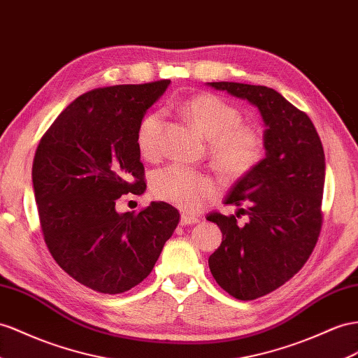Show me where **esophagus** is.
Masks as SVG:
<instances>
[{
	"mask_svg": "<svg viewBox=\"0 0 358 358\" xmlns=\"http://www.w3.org/2000/svg\"><path fill=\"white\" fill-rule=\"evenodd\" d=\"M198 222H199V219L194 215H187V213L181 215V225H194Z\"/></svg>",
	"mask_w": 358,
	"mask_h": 358,
	"instance_id": "1",
	"label": "esophagus"
}]
</instances>
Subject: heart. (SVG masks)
<instances>
[{
	"instance_id": "1",
	"label": "heart",
	"mask_w": 358,
	"mask_h": 358,
	"mask_svg": "<svg viewBox=\"0 0 358 358\" xmlns=\"http://www.w3.org/2000/svg\"><path fill=\"white\" fill-rule=\"evenodd\" d=\"M182 113L210 139V155L219 172L230 178L248 176L264 157L263 134L242 124V112L213 94H201L182 104ZM162 112H151L137 127L136 142L142 157L154 159L160 150ZM151 190L155 198L185 210H196L216 195V185L207 173L180 163L154 172Z\"/></svg>"
}]
</instances>
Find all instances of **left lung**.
<instances>
[{
	"label": "left lung",
	"mask_w": 358,
	"mask_h": 358,
	"mask_svg": "<svg viewBox=\"0 0 358 358\" xmlns=\"http://www.w3.org/2000/svg\"><path fill=\"white\" fill-rule=\"evenodd\" d=\"M208 85L248 99L266 124V157L236 181L225 199L248 207L241 212L250 221L237 225L239 213L207 215L222 231L221 246L208 259L210 272L231 296L251 301L289 281L315 250L322 228L324 146L310 117L277 90L230 81Z\"/></svg>",
	"instance_id": "8db88e82"
}]
</instances>
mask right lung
<instances>
[{"instance_id": "1", "label": "right lung", "mask_w": 358, "mask_h": 358, "mask_svg": "<svg viewBox=\"0 0 358 358\" xmlns=\"http://www.w3.org/2000/svg\"><path fill=\"white\" fill-rule=\"evenodd\" d=\"M171 80L89 90L56 117L38 145L31 178L45 243L83 286L116 295L151 273L180 213L152 203L116 212V199L145 192L137 127Z\"/></svg>"}]
</instances>
